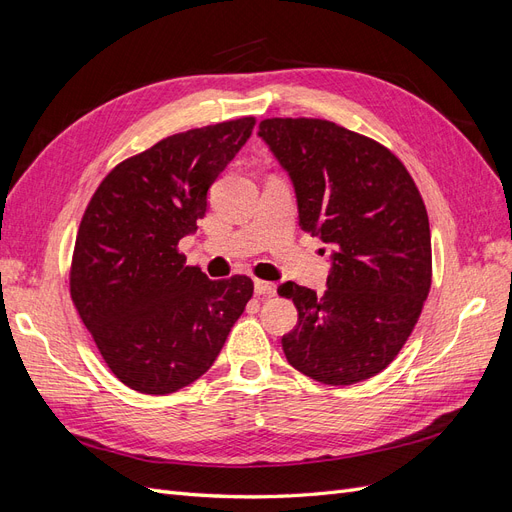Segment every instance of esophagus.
Listing matches in <instances>:
<instances>
[{"label": "esophagus", "instance_id": "obj_1", "mask_svg": "<svg viewBox=\"0 0 512 512\" xmlns=\"http://www.w3.org/2000/svg\"><path fill=\"white\" fill-rule=\"evenodd\" d=\"M254 290H256L258 297H273V294H275V284L265 282V280H256L254 282Z\"/></svg>", "mask_w": 512, "mask_h": 512}]
</instances>
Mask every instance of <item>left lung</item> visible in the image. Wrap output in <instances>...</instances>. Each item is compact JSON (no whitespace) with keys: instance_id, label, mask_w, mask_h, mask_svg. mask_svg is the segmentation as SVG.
<instances>
[{"instance_id":"1","label":"left lung","mask_w":512,"mask_h":512,"mask_svg":"<svg viewBox=\"0 0 512 512\" xmlns=\"http://www.w3.org/2000/svg\"><path fill=\"white\" fill-rule=\"evenodd\" d=\"M258 136L292 179L301 228L335 247L322 297L277 288L299 312L286 359L322 384L363 382L404 348L431 288L421 192L393 151L333 121L273 117Z\"/></svg>"}]
</instances>
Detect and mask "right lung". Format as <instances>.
<instances>
[{
    "label": "right lung",
    "mask_w": 512,
    "mask_h": 512,
    "mask_svg": "<svg viewBox=\"0 0 512 512\" xmlns=\"http://www.w3.org/2000/svg\"><path fill=\"white\" fill-rule=\"evenodd\" d=\"M241 117L162 138L119 162L83 213L70 297L108 369L130 389L168 395L218 359L254 282H213L179 241L205 218L211 183L254 130Z\"/></svg>",
    "instance_id": "1"
}]
</instances>
